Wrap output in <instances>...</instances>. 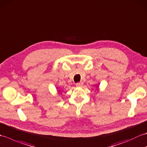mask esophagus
I'll use <instances>...</instances> for the list:
<instances>
[{"mask_svg": "<svg viewBox=\"0 0 147 147\" xmlns=\"http://www.w3.org/2000/svg\"><path fill=\"white\" fill-rule=\"evenodd\" d=\"M83 85V82H79V83H76V86H82Z\"/></svg>", "mask_w": 147, "mask_h": 147, "instance_id": "34e87169", "label": "esophagus"}]
</instances>
